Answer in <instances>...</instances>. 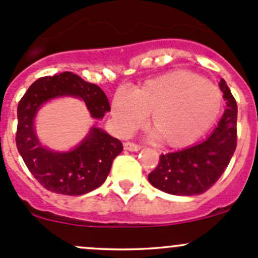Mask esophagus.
<instances>
[{
	"instance_id": "1",
	"label": "esophagus",
	"mask_w": 258,
	"mask_h": 258,
	"mask_svg": "<svg viewBox=\"0 0 258 258\" xmlns=\"http://www.w3.org/2000/svg\"><path fill=\"white\" fill-rule=\"evenodd\" d=\"M123 148L126 151H131V152H137V151L141 150V146L134 144V142H124Z\"/></svg>"
}]
</instances>
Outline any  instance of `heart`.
Returning <instances> with one entry per match:
<instances>
[{
	"label": "heart",
	"mask_w": 258,
	"mask_h": 258,
	"mask_svg": "<svg viewBox=\"0 0 258 258\" xmlns=\"http://www.w3.org/2000/svg\"><path fill=\"white\" fill-rule=\"evenodd\" d=\"M223 107V96L215 83L199 74L176 70L146 81L134 92L116 91L112 114L122 134L145 123L160 144L183 147L213 126Z\"/></svg>",
	"instance_id": "b5f03b06"
}]
</instances>
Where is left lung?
<instances>
[{"label":"left lung","instance_id":"left-lung-1","mask_svg":"<svg viewBox=\"0 0 258 258\" xmlns=\"http://www.w3.org/2000/svg\"><path fill=\"white\" fill-rule=\"evenodd\" d=\"M218 86L227 108L216 128L200 144L161 155L157 167L148 175L153 187L177 196L201 195L225 172L237 145V103L225 80Z\"/></svg>","mask_w":258,"mask_h":258}]
</instances>
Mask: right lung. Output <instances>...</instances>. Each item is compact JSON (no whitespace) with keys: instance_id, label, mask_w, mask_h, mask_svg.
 <instances>
[{"instance_id":"add662e5","label":"right lung","mask_w":258,"mask_h":258,"mask_svg":"<svg viewBox=\"0 0 258 258\" xmlns=\"http://www.w3.org/2000/svg\"><path fill=\"white\" fill-rule=\"evenodd\" d=\"M63 96L81 98L93 118H102L111 110L107 96L97 85L86 82L72 72L41 77L18 103L16 145L30 172L46 189L81 196L106 181L112 161L123 146L102 128L92 127L74 150L57 152L45 147L35 131L36 114L46 102Z\"/></svg>"}]
</instances>
